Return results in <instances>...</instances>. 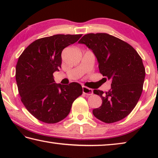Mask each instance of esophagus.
Returning <instances> with one entry per match:
<instances>
[{"instance_id":"34e87169","label":"esophagus","mask_w":158,"mask_h":158,"mask_svg":"<svg viewBox=\"0 0 158 158\" xmlns=\"http://www.w3.org/2000/svg\"><path fill=\"white\" fill-rule=\"evenodd\" d=\"M82 90H83V93H84V94L86 95H93V93L92 89H90L89 88H87L85 86H82Z\"/></svg>"}]
</instances>
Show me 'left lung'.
<instances>
[{
  "instance_id": "1",
  "label": "left lung",
  "mask_w": 158,
  "mask_h": 158,
  "mask_svg": "<svg viewBox=\"0 0 158 158\" xmlns=\"http://www.w3.org/2000/svg\"><path fill=\"white\" fill-rule=\"evenodd\" d=\"M92 50L100 73L111 80V89L94 90L102 104L93 114L101 121L111 123L123 119L137 105L143 90L145 68L142 59L127 42L106 33H89L78 42Z\"/></svg>"
}]
</instances>
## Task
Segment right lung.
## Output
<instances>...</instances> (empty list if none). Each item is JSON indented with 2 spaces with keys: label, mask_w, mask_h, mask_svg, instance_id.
<instances>
[{
  "label": "right lung",
  "mask_w": 158,
  "mask_h": 158,
  "mask_svg": "<svg viewBox=\"0 0 158 158\" xmlns=\"http://www.w3.org/2000/svg\"><path fill=\"white\" fill-rule=\"evenodd\" d=\"M81 35H55L37 40L26 47L16 65L21 100L39 121L56 123L65 118L73 102L82 94L78 83L56 84L53 73L61 68V53Z\"/></svg>",
  "instance_id": "1"
}]
</instances>
